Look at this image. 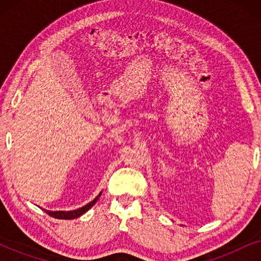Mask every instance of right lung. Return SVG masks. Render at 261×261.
Masks as SVG:
<instances>
[{
	"mask_svg": "<svg viewBox=\"0 0 261 261\" xmlns=\"http://www.w3.org/2000/svg\"><path fill=\"white\" fill-rule=\"evenodd\" d=\"M101 195H102V192H99L98 196L97 197H95L94 201H91L90 203H88L87 205H83L82 208H78L76 210H70V212H64V210H59V212H51V210H46V209H42V210H45V213H47L49 216L55 217V219H59V220L77 219V217H80L83 215V214L87 213L88 210L90 209L96 202H97V199L99 198V196Z\"/></svg>",
	"mask_w": 261,
	"mask_h": 261,
	"instance_id": "add662e5",
	"label": "right lung"
}]
</instances>
